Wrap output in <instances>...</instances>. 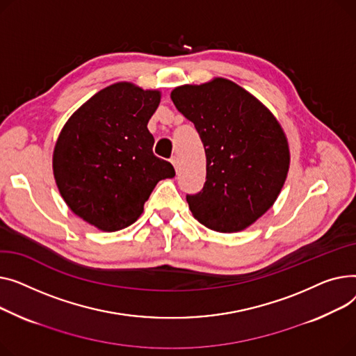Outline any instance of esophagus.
<instances>
[{
	"mask_svg": "<svg viewBox=\"0 0 356 356\" xmlns=\"http://www.w3.org/2000/svg\"><path fill=\"white\" fill-rule=\"evenodd\" d=\"M171 163L174 165V168H175V171H178V159H177V156L171 158Z\"/></svg>",
	"mask_w": 356,
	"mask_h": 356,
	"instance_id": "1",
	"label": "esophagus"
}]
</instances>
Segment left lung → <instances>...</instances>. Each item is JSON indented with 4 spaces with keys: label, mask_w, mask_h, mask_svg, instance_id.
Here are the masks:
<instances>
[{
    "label": "left lung",
    "mask_w": 356,
    "mask_h": 356,
    "mask_svg": "<svg viewBox=\"0 0 356 356\" xmlns=\"http://www.w3.org/2000/svg\"><path fill=\"white\" fill-rule=\"evenodd\" d=\"M194 123L207 156V181L186 202L197 221L218 233H238L277 200L290 165L282 124L237 83L214 77L171 92Z\"/></svg>",
    "instance_id": "8db88e82"
}]
</instances>
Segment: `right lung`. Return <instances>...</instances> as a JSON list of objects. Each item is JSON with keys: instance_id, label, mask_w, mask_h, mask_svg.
I'll list each match as a JSON object with an SVG mask.
<instances>
[{"instance_id": "1", "label": "right lung", "mask_w": 356, "mask_h": 356, "mask_svg": "<svg viewBox=\"0 0 356 356\" xmlns=\"http://www.w3.org/2000/svg\"><path fill=\"white\" fill-rule=\"evenodd\" d=\"M159 90L131 81L102 89L69 118L53 151V174L70 210L102 232H118L143 213L155 185L175 177L154 155L148 122Z\"/></svg>"}]
</instances>
